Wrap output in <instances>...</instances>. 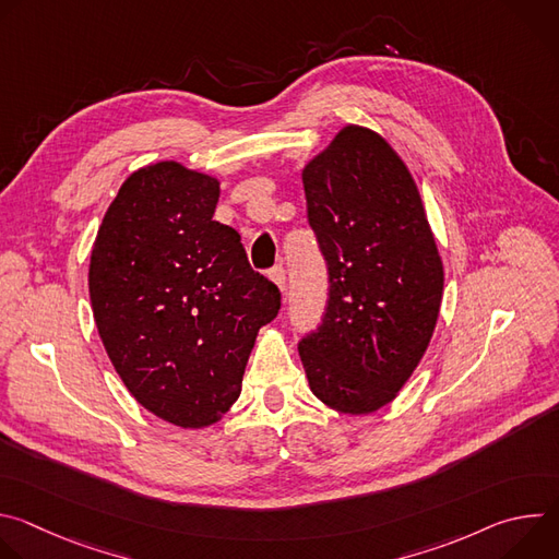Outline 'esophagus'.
I'll use <instances>...</instances> for the list:
<instances>
[{
    "instance_id": "obj_1",
    "label": "esophagus",
    "mask_w": 559,
    "mask_h": 559,
    "mask_svg": "<svg viewBox=\"0 0 559 559\" xmlns=\"http://www.w3.org/2000/svg\"><path fill=\"white\" fill-rule=\"evenodd\" d=\"M270 278L278 285V289H281V292H285V289H287V272H285V267H283V265L272 267V270H270Z\"/></svg>"
}]
</instances>
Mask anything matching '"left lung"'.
I'll list each match as a JSON object with an SVG mask.
<instances>
[{"label":"left lung","mask_w":559,"mask_h":559,"mask_svg":"<svg viewBox=\"0 0 559 559\" xmlns=\"http://www.w3.org/2000/svg\"><path fill=\"white\" fill-rule=\"evenodd\" d=\"M302 188L330 298L298 354L318 401L371 414L429 347L444 285L436 238L403 158L367 128H343L305 166Z\"/></svg>","instance_id":"1"}]
</instances>
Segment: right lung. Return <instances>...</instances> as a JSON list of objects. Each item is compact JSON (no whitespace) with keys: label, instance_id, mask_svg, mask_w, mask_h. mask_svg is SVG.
Returning a JSON list of instances; mask_svg holds the SVG:
<instances>
[{"label":"right lung","instance_id":"add662e5","mask_svg":"<svg viewBox=\"0 0 559 559\" xmlns=\"http://www.w3.org/2000/svg\"><path fill=\"white\" fill-rule=\"evenodd\" d=\"M218 181L162 162L132 173L110 203L88 287L104 347L154 416L201 429L241 395L278 287L248 263L241 234L212 221Z\"/></svg>","mask_w":559,"mask_h":559}]
</instances>
